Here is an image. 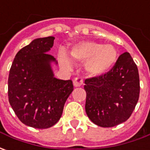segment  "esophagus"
<instances>
[{"label":"esophagus","mask_w":150,"mask_h":150,"mask_svg":"<svg viewBox=\"0 0 150 150\" xmlns=\"http://www.w3.org/2000/svg\"><path fill=\"white\" fill-rule=\"evenodd\" d=\"M83 84V78L81 76H78L75 78L74 80V85L75 87H79V86H81Z\"/></svg>","instance_id":"1"}]
</instances>
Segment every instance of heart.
<instances>
[{"mask_svg":"<svg viewBox=\"0 0 150 150\" xmlns=\"http://www.w3.org/2000/svg\"><path fill=\"white\" fill-rule=\"evenodd\" d=\"M73 59L85 62V70L93 76L105 74L115 65L118 59L116 48L111 45H103L94 41H82L74 45L70 50ZM61 65L66 68L71 66L70 59L65 54L59 56Z\"/></svg>","mask_w":150,"mask_h":150,"instance_id":"b5f03b06","label":"heart"}]
</instances>
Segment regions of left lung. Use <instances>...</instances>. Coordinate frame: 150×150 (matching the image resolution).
<instances>
[{
    "instance_id": "8db88e82",
    "label": "left lung",
    "mask_w": 150,
    "mask_h": 150,
    "mask_svg": "<svg viewBox=\"0 0 150 150\" xmlns=\"http://www.w3.org/2000/svg\"><path fill=\"white\" fill-rule=\"evenodd\" d=\"M85 112L94 124L114 127L130 117L139 97V75L128 52L105 74L85 79Z\"/></svg>"
}]
</instances>
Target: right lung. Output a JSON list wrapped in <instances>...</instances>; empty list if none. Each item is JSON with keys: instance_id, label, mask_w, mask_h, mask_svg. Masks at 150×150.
Masks as SVG:
<instances>
[{"instance_id": "add662e5", "label": "right lung", "mask_w": 150, "mask_h": 150, "mask_svg": "<svg viewBox=\"0 0 150 150\" xmlns=\"http://www.w3.org/2000/svg\"><path fill=\"white\" fill-rule=\"evenodd\" d=\"M54 37L34 40L16 54L8 78V99L18 119L25 125L47 129L59 121L72 80L54 78L48 54ZM56 62V61H55Z\"/></svg>"}]
</instances>
